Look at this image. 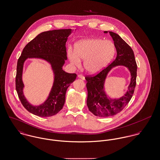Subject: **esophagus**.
Listing matches in <instances>:
<instances>
[{
	"label": "esophagus",
	"mask_w": 160,
	"mask_h": 160,
	"mask_svg": "<svg viewBox=\"0 0 160 160\" xmlns=\"http://www.w3.org/2000/svg\"><path fill=\"white\" fill-rule=\"evenodd\" d=\"M78 78H80V79H82V80H84L85 79V77L83 76V75H82V74H78Z\"/></svg>",
	"instance_id": "esophagus-1"
}]
</instances>
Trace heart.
<instances>
[{
  "label": "heart",
  "mask_w": 160,
  "mask_h": 160,
  "mask_svg": "<svg viewBox=\"0 0 160 160\" xmlns=\"http://www.w3.org/2000/svg\"><path fill=\"white\" fill-rule=\"evenodd\" d=\"M116 48L111 40L90 38L76 44L74 52L69 51L71 62L79 66L81 60H84V68L88 73H97L104 68L114 58Z\"/></svg>",
  "instance_id": "obj_1"
}]
</instances>
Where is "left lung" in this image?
<instances>
[{
    "label": "left lung",
    "mask_w": 160,
    "mask_h": 160,
    "mask_svg": "<svg viewBox=\"0 0 160 160\" xmlns=\"http://www.w3.org/2000/svg\"><path fill=\"white\" fill-rule=\"evenodd\" d=\"M104 32L108 33L107 31ZM109 33L116 49V58L96 75L85 77L87 81L88 110L95 116L102 117L112 116L122 111L130 101L136 84L137 64L132 49L118 34L112 32H109ZM117 65H123L129 68L131 73V82L125 96L118 99H111L103 90V84L108 72Z\"/></svg>",
    "instance_id": "left-lung-1"
}]
</instances>
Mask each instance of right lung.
I'll return each instance as SVG.
<instances>
[{
  "label": "right lung",
  "mask_w": 160,
  "mask_h": 160,
  "mask_svg": "<svg viewBox=\"0 0 160 160\" xmlns=\"http://www.w3.org/2000/svg\"><path fill=\"white\" fill-rule=\"evenodd\" d=\"M72 29H60L44 32L31 40L22 50L17 63L16 90L23 106L30 113L47 117L58 114L63 108L68 87L76 78V73H68L62 70L67 59L65 44ZM28 58H40L49 61L55 73L53 86L48 99L37 107L31 105L23 94L22 81L23 65Z\"/></svg>",
  "instance_id": "right-lung-1"
}]
</instances>
